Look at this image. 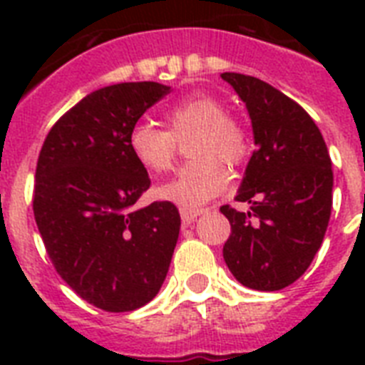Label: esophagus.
Instances as JSON below:
<instances>
[{"mask_svg":"<svg viewBox=\"0 0 365 365\" xmlns=\"http://www.w3.org/2000/svg\"><path fill=\"white\" fill-rule=\"evenodd\" d=\"M205 210H200V208H197V210H187V208H182L180 210V216H182L183 223H193L197 217L200 216Z\"/></svg>","mask_w":365,"mask_h":365,"instance_id":"esophagus-1","label":"esophagus"}]
</instances>
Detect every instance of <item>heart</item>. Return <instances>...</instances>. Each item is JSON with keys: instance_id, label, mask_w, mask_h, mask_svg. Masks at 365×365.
Segmentation results:
<instances>
[{"instance_id": "obj_1", "label": "heart", "mask_w": 365, "mask_h": 365, "mask_svg": "<svg viewBox=\"0 0 365 365\" xmlns=\"http://www.w3.org/2000/svg\"><path fill=\"white\" fill-rule=\"evenodd\" d=\"M165 128L151 123H138L128 134V148L138 165L151 174L172 170L178 157V142L193 136L189 157L170 182L155 189L163 200L195 210L220 195L229 185V172L223 163L239 166L250 153L248 134L217 100L191 96L172 104L165 111Z\"/></svg>"}]
</instances>
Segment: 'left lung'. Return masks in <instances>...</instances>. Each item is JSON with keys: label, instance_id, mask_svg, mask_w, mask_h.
<instances>
[{"label": "left lung", "instance_id": "obj_1", "mask_svg": "<svg viewBox=\"0 0 365 365\" xmlns=\"http://www.w3.org/2000/svg\"><path fill=\"white\" fill-rule=\"evenodd\" d=\"M252 119L257 145L237 200L220 210L231 223L223 259L242 286L277 292L294 284L322 246L331 214L334 170L328 148L297 102L257 77L222 73Z\"/></svg>", "mask_w": 365, "mask_h": 365}]
</instances>
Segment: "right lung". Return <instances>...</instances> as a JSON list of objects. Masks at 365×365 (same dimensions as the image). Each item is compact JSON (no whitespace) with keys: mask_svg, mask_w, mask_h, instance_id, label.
Instances as JSON below:
<instances>
[{"mask_svg":"<svg viewBox=\"0 0 365 365\" xmlns=\"http://www.w3.org/2000/svg\"><path fill=\"white\" fill-rule=\"evenodd\" d=\"M168 93L153 81L98 88L54 123L39 151L34 216L45 250L62 280L102 311L153 299L176 248V206L134 208L151 180L128 148L132 126Z\"/></svg>","mask_w":365,"mask_h":365,"instance_id":"1","label":"right lung"}]
</instances>
